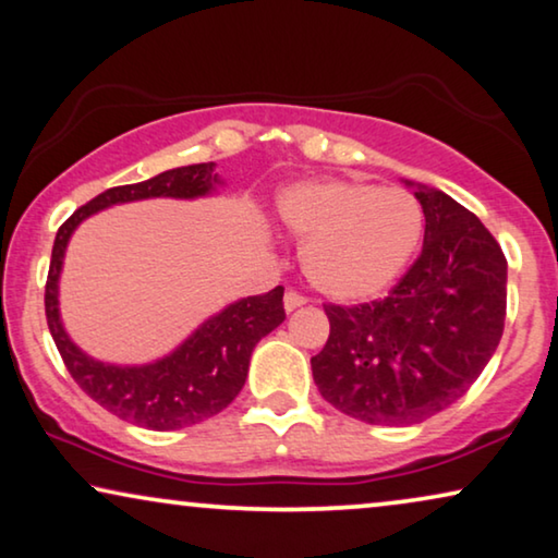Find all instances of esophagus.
Here are the masks:
<instances>
[{
  "label": "esophagus",
  "instance_id": "1",
  "mask_svg": "<svg viewBox=\"0 0 558 558\" xmlns=\"http://www.w3.org/2000/svg\"><path fill=\"white\" fill-rule=\"evenodd\" d=\"M282 303H286V311L290 313V311L301 308V305H305V303H308V298H305V295H301V293H298V290H288V293H286V298H282Z\"/></svg>",
  "mask_w": 558,
  "mask_h": 558
}]
</instances>
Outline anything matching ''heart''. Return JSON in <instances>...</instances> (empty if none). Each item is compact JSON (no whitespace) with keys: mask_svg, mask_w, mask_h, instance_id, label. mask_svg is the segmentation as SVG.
I'll return each mask as SVG.
<instances>
[{"mask_svg":"<svg viewBox=\"0 0 558 558\" xmlns=\"http://www.w3.org/2000/svg\"><path fill=\"white\" fill-rule=\"evenodd\" d=\"M280 217L305 242V276L336 301H368L395 286L425 232L414 194L347 179L290 186Z\"/></svg>","mask_w":558,"mask_h":558,"instance_id":"b5f03b06","label":"heart"}]
</instances>
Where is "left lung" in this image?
<instances>
[{"label":"left lung","mask_w":558,"mask_h":558,"mask_svg":"<svg viewBox=\"0 0 558 558\" xmlns=\"http://www.w3.org/2000/svg\"><path fill=\"white\" fill-rule=\"evenodd\" d=\"M412 184V182H407ZM425 245L387 298L326 303L331 333L311 359L320 397L366 425L407 427L465 395L496 354L508 263L473 211L417 186Z\"/></svg>","instance_id":"1"}]
</instances>
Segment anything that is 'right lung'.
<instances>
[{
	"label": "right lung",
	"instance_id": "right-lung-1",
	"mask_svg": "<svg viewBox=\"0 0 558 558\" xmlns=\"http://www.w3.org/2000/svg\"><path fill=\"white\" fill-rule=\"evenodd\" d=\"M217 184L222 182L215 174V161H209L169 169L138 184L113 186L75 209L62 222L52 245L45 286V316L70 376L104 410L131 425L156 429V433L182 429L215 417L240 395V389L245 387L255 343L286 320L282 286L272 288L270 293L230 303L217 316L204 320L182 347L154 364L116 366L90 359L77 349L62 326L58 308L62 257H65V247L75 227L100 209L151 197L197 199L215 192Z\"/></svg>",
	"mask_w": 558,
	"mask_h": 558
}]
</instances>
